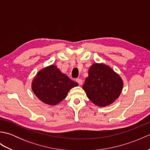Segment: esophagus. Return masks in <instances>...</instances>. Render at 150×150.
I'll return each mask as SVG.
<instances>
[{
  "instance_id": "34e87169",
  "label": "esophagus",
  "mask_w": 150,
  "mask_h": 150,
  "mask_svg": "<svg viewBox=\"0 0 150 150\" xmlns=\"http://www.w3.org/2000/svg\"><path fill=\"white\" fill-rule=\"evenodd\" d=\"M76 82H77L79 85H82V79H76Z\"/></svg>"
}]
</instances>
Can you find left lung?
Returning a JSON list of instances; mask_svg holds the SVG:
<instances>
[{
	"label": "left lung",
	"instance_id": "1",
	"mask_svg": "<svg viewBox=\"0 0 150 150\" xmlns=\"http://www.w3.org/2000/svg\"><path fill=\"white\" fill-rule=\"evenodd\" d=\"M122 87V80L110 67L95 63L89 69L82 88L92 103L105 107L119 97Z\"/></svg>",
	"mask_w": 150,
	"mask_h": 150
}]
</instances>
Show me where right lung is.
<instances>
[{
  "label": "right lung",
  "mask_w": 150,
  "mask_h": 150,
  "mask_svg": "<svg viewBox=\"0 0 150 150\" xmlns=\"http://www.w3.org/2000/svg\"><path fill=\"white\" fill-rule=\"evenodd\" d=\"M77 85V82L61 73L55 65H51L38 72L31 88L35 95L43 103L56 105L66 98L70 89Z\"/></svg>",
  "instance_id": "1"
}]
</instances>
